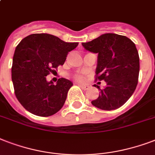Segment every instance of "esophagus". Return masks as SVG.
<instances>
[{"label": "esophagus", "mask_w": 155, "mask_h": 155, "mask_svg": "<svg viewBox=\"0 0 155 155\" xmlns=\"http://www.w3.org/2000/svg\"><path fill=\"white\" fill-rule=\"evenodd\" d=\"M78 85L80 86V88H82V89H84V90H87L88 88V86L86 85V84H77Z\"/></svg>", "instance_id": "obj_1"}]
</instances>
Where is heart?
<instances>
[{
  "label": "heart",
  "instance_id": "1",
  "mask_svg": "<svg viewBox=\"0 0 155 155\" xmlns=\"http://www.w3.org/2000/svg\"><path fill=\"white\" fill-rule=\"evenodd\" d=\"M74 79L79 82H82L83 80H84V76L83 75H80V74H77V75H74Z\"/></svg>",
  "mask_w": 155,
  "mask_h": 155
}]
</instances>
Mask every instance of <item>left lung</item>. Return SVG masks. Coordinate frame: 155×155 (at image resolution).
<instances>
[{
  "label": "left lung",
  "mask_w": 155,
  "mask_h": 155,
  "mask_svg": "<svg viewBox=\"0 0 155 155\" xmlns=\"http://www.w3.org/2000/svg\"><path fill=\"white\" fill-rule=\"evenodd\" d=\"M84 49L98 54L96 80H105L106 86L100 90L92 104L104 110L120 108L131 97L138 83L139 54L135 44L124 35L106 33L87 43Z\"/></svg>",
  "instance_id": "1"
}]
</instances>
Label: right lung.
Wrapping results in <instances>:
<instances>
[{"instance_id":"right-lung-1","label":"right lung","mask_w":155,"mask_h":155,"mask_svg":"<svg viewBox=\"0 0 155 155\" xmlns=\"http://www.w3.org/2000/svg\"><path fill=\"white\" fill-rule=\"evenodd\" d=\"M78 44L38 33L28 35L18 45L13 58L12 81L15 96L27 110L48 117L61 110L72 82L60 78L54 85L46 76L64 64L68 53Z\"/></svg>"}]
</instances>
